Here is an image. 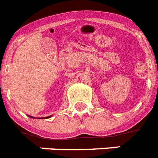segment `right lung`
Returning a JSON list of instances; mask_svg holds the SVG:
<instances>
[{"mask_svg":"<svg viewBox=\"0 0 158 158\" xmlns=\"http://www.w3.org/2000/svg\"><path fill=\"white\" fill-rule=\"evenodd\" d=\"M32 117V118H33V117ZM49 117H50H50H47L46 118H49Z\"/></svg>","mask_w":158,"mask_h":158,"instance_id":"obj_1","label":"right lung"}]
</instances>
